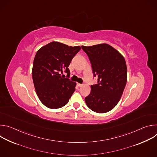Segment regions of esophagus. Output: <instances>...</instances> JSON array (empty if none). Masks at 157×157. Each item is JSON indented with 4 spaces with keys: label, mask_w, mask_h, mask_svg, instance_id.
I'll use <instances>...</instances> for the list:
<instances>
[{
    "label": "esophagus",
    "mask_w": 157,
    "mask_h": 157,
    "mask_svg": "<svg viewBox=\"0 0 157 157\" xmlns=\"http://www.w3.org/2000/svg\"><path fill=\"white\" fill-rule=\"evenodd\" d=\"M77 85H78V86H79V87H80V86H82V84H81V83H77Z\"/></svg>",
    "instance_id": "obj_1"
}]
</instances>
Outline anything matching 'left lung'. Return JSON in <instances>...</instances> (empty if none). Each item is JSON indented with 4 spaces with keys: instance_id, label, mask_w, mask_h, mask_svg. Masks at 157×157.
<instances>
[{
    "instance_id": "left-lung-1",
    "label": "left lung",
    "mask_w": 157,
    "mask_h": 157,
    "mask_svg": "<svg viewBox=\"0 0 157 157\" xmlns=\"http://www.w3.org/2000/svg\"><path fill=\"white\" fill-rule=\"evenodd\" d=\"M81 47L89 57L98 82L91 85V92L85 98V102L96 113H107L117 104L126 85L125 60L107 44Z\"/></svg>"
}]
</instances>
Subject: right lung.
I'll use <instances>...</instances> for the list:
<instances>
[{"mask_svg": "<svg viewBox=\"0 0 157 157\" xmlns=\"http://www.w3.org/2000/svg\"><path fill=\"white\" fill-rule=\"evenodd\" d=\"M81 49L79 46L69 47L53 41L36 52L32 78L37 96L46 107L58 109L68 102L76 86V82L69 79L68 66ZM63 72L67 73L66 78L61 76Z\"/></svg>", "mask_w": 157, "mask_h": 157, "instance_id": "obj_1", "label": "right lung"}]
</instances>
